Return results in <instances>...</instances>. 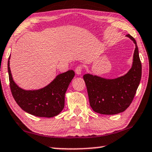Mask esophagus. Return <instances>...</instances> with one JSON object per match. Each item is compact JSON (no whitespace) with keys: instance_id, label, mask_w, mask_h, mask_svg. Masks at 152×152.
<instances>
[{"instance_id":"obj_1","label":"esophagus","mask_w":152,"mask_h":152,"mask_svg":"<svg viewBox=\"0 0 152 152\" xmlns=\"http://www.w3.org/2000/svg\"><path fill=\"white\" fill-rule=\"evenodd\" d=\"M82 69H83V67L82 66H78L75 69L76 74L77 75H80L82 73Z\"/></svg>"}]
</instances>
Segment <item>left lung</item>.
<instances>
[{"mask_svg":"<svg viewBox=\"0 0 152 152\" xmlns=\"http://www.w3.org/2000/svg\"><path fill=\"white\" fill-rule=\"evenodd\" d=\"M135 44L131 69L124 76L106 79L87 74L83 76L91 107L95 112L103 115H115L124 112L134 99L141 78L142 66L137 42L127 35Z\"/></svg>","mask_w":152,"mask_h":152,"instance_id":"obj_1","label":"left lung"}]
</instances>
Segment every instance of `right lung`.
Returning a JSON list of instances; mask_svg holds the SVG:
<instances>
[{"mask_svg":"<svg viewBox=\"0 0 152 152\" xmlns=\"http://www.w3.org/2000/svg\"><path fill=\"white\" fill-rule=\"evenodd\" d=\"M10 58L8 73L10 85L15 101L22 110L40 117H53L59 114L64 108L65 94L75 76L73 70L60 74L48 85L38 90H24L18 87L11 76Z\"/></svg>","mask_w":152,"mask_h":152,"instance_id":"obj_1","label":"right lung"}]
</instances>
